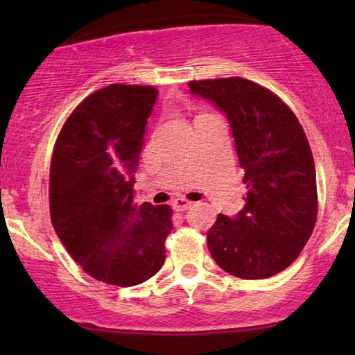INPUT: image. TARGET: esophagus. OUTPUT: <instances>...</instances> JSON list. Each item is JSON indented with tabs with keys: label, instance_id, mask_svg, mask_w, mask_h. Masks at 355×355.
Returning a JSON list of instances; mask_svg holds the SVG:
<instances>
[{
	"label": "esophagus",
	"instance_id": "esophagus-1",
	"mask_svg": "<svg viewBox=\"0 0 355 355\" xmlns=\"http://www.w3.org/2000/svg\"><path fill=\"white\" fill-rule=\"evenodd\" d=\"M191 205H192V202L191 200H187V198H184V197H179V198H174V202H173V207L176 208V210H187V208H191Z\"/></svg>",
	"mask_w": 355,
	"mask_h": 355
}]
</instances>
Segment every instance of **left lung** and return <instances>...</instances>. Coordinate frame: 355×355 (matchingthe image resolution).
Returning <instances> with one entry per match:
<instances>
[{"label":"left lung","instance_id":"8db88e82","mask_svg":"<svg viewBox=\"0 0 355 355\" xmlns=\"http://www.w3.org/2000/svg\"><path fill=\"white\" fill-rule=\"evenodd\" d=\"M230 121L244 169L245 205L218 215L207 234L218 265L244 279L270 278L293 263L317 221V176L302 125L279 96L242 77L189 82Z\"/></svg>","mask_w":355,"mask_h":355}]
</instances>
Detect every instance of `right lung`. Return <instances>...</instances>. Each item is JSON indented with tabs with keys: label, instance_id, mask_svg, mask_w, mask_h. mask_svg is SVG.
Returning <instances> with one entry per match:
<instances>
[{
	"label": "right lung",
	"instance_id": "right-lung-1",
	"mask_svg": "<svg viewBox=\"0 0 355 355\" xmlns=\"http://www.w3.org/2000/svg\"><path fill=\"white\" fill-rule=\"evenodd\" d=\"M158 90L113 84L87 96L62 125L50 168L51 223L92 278L135 286L164 263L169 205L134 203L147 119Z\"/></svg>",
	"mask_w": 355,
	"mask_h": 355
}]
</instances>
